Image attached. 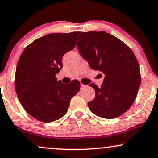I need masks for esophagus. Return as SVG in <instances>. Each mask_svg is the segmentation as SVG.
<instances>
[{"mask_svg": "<svg viewBox=\"0 0 158 158\" xmlns=\"http://www.w3.org/2000/svg\"><path fill=\"white\" fill-rule=\"evenodd\" d=\"M86 86H87V85H83V84H81V88H83V87H85Z\"/></svg>", "mask_w": 158, "mask_h": 158, "instance_id": "34e87169", "label": "esophagus"}]
</instances>
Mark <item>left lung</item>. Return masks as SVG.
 I'll use <instances>...</instances> for the list:
<instances>
[{"mask_svg": "<svg viewBox=\"0 0 158 158\" xmlns=\"http://www.w3.org/2000/svg\"><path fill=\"white\" fill-rule=\"evenodd\" d=\"M77 45L90 67L104 74L101 87L90 85L96 92L94 99L88 102L90 111L104 118L120 116L134 103L140 85L139 64L134 53L103 31L81 32Z\"/></svg>", "mask_w": 158, "mask_h": 158, "instance_id": "1", "label": "left lung"}]
</instances>
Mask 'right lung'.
I'll list each match as a JSON object with an SVG mask.
<instances>
[{"label":"right lung","instance_id":"add662e5","mask_svg":"<svg viewBox=\"0 0 158 158\" xmlns=\"http://www.w3.org/2000/svg\"><path fill=\"white\" fill-rule=\"evenodd\" d=\"M79 31L49 34L35 40L20 55L15 86L20 104L38 121L49 123L63 117L70 102L80 89V82L64 85L56 74L62 68V57L73 49Z\"/></svg>","mask_w":158,"mask_h":158}]
</instances>
